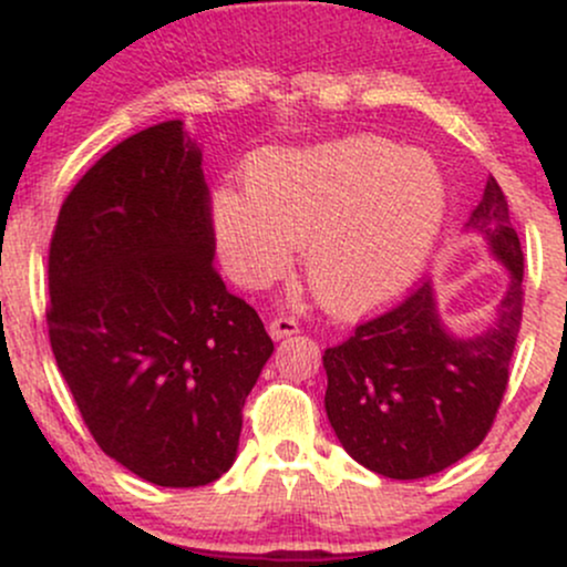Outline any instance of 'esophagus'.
I'll list each match as a JSON object with an SVG mask.
<instances>
[{"label":"esophagus","mask_w":567,"mask_h":567,"mask_svg":"<svg viewBox=\"0 0 567 567\" xmlns=\"http://www.w3.org/2000/svg\"><path fill=\"white\" fill-rule=\"evenodd\" d=\"M298 333V322L288 315H277L275 320H269V336L275 341H282V338H290Z\"/></svg>","instance_id":"esophagus-1"}]
</instances>
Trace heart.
Returning <instances> with one entry per match:
<instances>
[{"instance_id": "obj_1", "label": "heart", "mask_w": 567, "mask_h": 567, "mask_svg": "<svg viewBox=\"0 0 567 567\" xmlns=\"http://www.w3.org/2000/svg\"><path fill=\"white\" fill-rule=\"evenodd\" d=\"M247 188L213 194L226 269L264 285L306 245L311 292L343 317L400 296L424 269L445 218L437 162L375 135L258 154Z\"/></svg>"}]
</instances>
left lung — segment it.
<instances>
[{
	"label": "left lung",
	"mask_w": 567,
	"mask_h": 567,
	"mask_svg": "<svg viewBox=\"0 0 567 567\" xmlns=\"http://www.w3.org/2000/svg\"><path fill=\"white\" fill-rule=\"evenodd\" d=\"M466 229L509 269V285L480 336H453L424 282L386 315L324 349V410L357 464L421 480L470 455L491 432L523 322V247L504 192L487 178Z\"/></svg>",
	"instance_id": "left-lung-1"
}]
</instances>
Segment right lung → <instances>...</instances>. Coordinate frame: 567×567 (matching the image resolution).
Wrapping results in <instances>:
<instances>
[{
    "label": "right lung",
    "instance_id": "add662e5",
    "mask_svg": "<svg viewBox=\"0 0 567 567\" xmlns=\"http://www.w3.org/2000/svg\"><path fill=\"white\" fill-rule=\"evenodd\" d=\"M213 256L202 152L181 120L103 154L71 188L50 243L58 370L97 447L162 487L229 472L245 400L275 351Z\"/></svg>",
    "mask_w": 567,
    "mask_h": 567
}]
</instances>
